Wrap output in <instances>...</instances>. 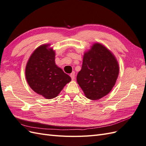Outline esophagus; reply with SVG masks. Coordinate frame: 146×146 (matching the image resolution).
Instances as JSON below:
<instances>
[{
  "instance_id": "34e87169",
  "label": "esophagus",
  "mask_w": 146,
  "mask_h": 146,
  "mask_svg": "<svg viewBox=\"0 0 146 146\" xmlns=\"http://www.w3.org/2000/svg\"><path fill=\"white\" fill-rule=\"evenodd\" d=\"M70 77H71V78L72 79V80H74V78H75V72L73 71L71 74H70Z\"/></svg>"
}]
</instances>
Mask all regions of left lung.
Wrapping results in <instances>:
<instances>
[{"mask_svg":"<svg viewBox=\"0 0 146 146\" xmlns=\"http://www.w3.org/2000/svg\"><path fill=\"white\" fill-rule=\"evenodd\" d=\"M119 70L117 61L111 51L101 44L95 43L84 54L77 81L88 99L98 100L111 91Z\"/></svg>","mask_w":146,"mask_h":146,"instance_id":"8db88e82","label":"left lung"}]
</instances>
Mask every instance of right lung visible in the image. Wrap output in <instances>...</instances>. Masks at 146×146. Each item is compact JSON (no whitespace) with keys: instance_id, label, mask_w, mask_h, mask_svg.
<instances>
[{"instance_id":"1","label":"right lung","mask_w":146,"mask_h":146,"mask_svg":"<svg viewBox=\"0 0 146 146\" xmlns=\"http://www.w3.org/2000/svg\"><path fill=\"white\" fill-rule=\"evenodd\" d=\"M50 46L43 44L36 48L25 67V77L30 87L47 99L56 97L71 80L55 64V53L52 48H48Z\"/></svg>"}]
</instances>
